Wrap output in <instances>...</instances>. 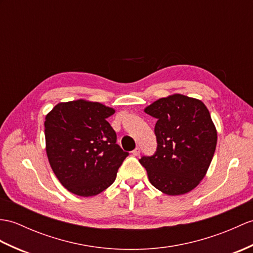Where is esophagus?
<instances>
[{"mask_svg":"<svg viewBox=\"0 0 253 253\" xmlns=\"http://www.w3.org/2000/svg\"><path fill=\"white\" fill-rule=\"evenodd\" d=\"M131 153H132L133 156H139V155H140V149H139V148H136V149H134V150L131 152Z\"/></svg>","mask_w":253,"mask_h":253,"instance_id":"obj_1","label":"esophagus"}]
</instances>
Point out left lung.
Here are the masks:
<instances>
[{"label": "left lung", "instance_id": "8db88e82", "mask_svg": "<svg viewBox=\"0 0 253 253\" xmlns=\"http://www.w3.org/2000/svg\"><path fill=\"white\" fill-rule=\"evenodd\" d=\"M157 120V150L139 161L151 184L169 196L183 195L201 183L215 151L218 132L199 99L173 93L144 109Z\"/></svg>", "mask_w": 253, "mask_h": 253}]
</instances>
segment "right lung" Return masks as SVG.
<instances>
[{"label": "right lung", "mask_w": 253, "mask_h": 253, "mask_svg": "<svg viewBox=\"0 0 253 253\" xmlns=\"http://www.w3.org/2000/svg\"><path fill=\"white\" fill-rule=\"evenodd\" d=\"M115 110L79 99L59 102L45 116L46 154L52 171L75 195H98L113 183L128 153L116 144L107 119Z\"/></svg>", "instance_id": "1"}]
</instances>
